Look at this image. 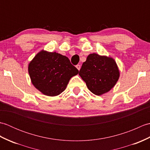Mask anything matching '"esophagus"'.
Masks as SVG:
<instances>
[{
  "mask_svg": "<svg viewBox=\"0 0 150 150\" xmlns=\"http://www.w3.org/2000/svg\"><path fill=\"white\" fill-rule=\"evenodd\" d=\"M76 68H77L79 70H80V69H81V66L80 64H77V66H76Z\"/></svg>",
  "mask_w": 150,
  "mask_h": 150,
  "instance_id": "obj_1",
  "label": "esophagus"
}]
</instances>
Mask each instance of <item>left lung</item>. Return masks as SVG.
Returning <instances> with one entry per match:
<instances>
[{"mask_svg": "<svg viewBox=\"0 0 150 150\" xmlns=\"http://www.w3.org/2000/svg\"><path fill=\"white\" fill-rule=\"evenodd\" d=\"M79 75L92 93L100 95L115 85L119 78V71L112 58L93 53L82 64Z\"/></svg>", "mask_w": 150, "mask_h": 150, "instance_id": "left-lung-1", "label": "left lung"}]
</instances>
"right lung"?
Segmentation results:
<instances>
[{
    "instance_id": "right-lung-1",
    "label": "right lung",
    "mask_w": 150,
    "mask_h": 150,
    "mask_svg": "<svg viewBox=\"0 0 150 150\" xmlns=\"http://www.w3.org/2000/svg\"><path fill=\"white\" fill-rule=\"evenodd\" d=\"M28 71L34 86L43 94L53 97L64 91L79 70L67 57L42 51L30 63Z\"/></svg>"
}]
</instances>
